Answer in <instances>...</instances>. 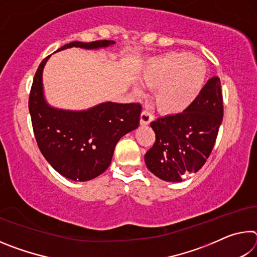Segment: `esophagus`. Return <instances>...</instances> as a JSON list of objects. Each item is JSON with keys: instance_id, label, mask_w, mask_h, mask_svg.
I'll use <instances>...</instances> for the list:
<instances>
[{"instance_id": "34e87169", "label": "esophagus", "mask_w": 257, "mask_h": 257, "mask_svg": "<svg viewBox=\"0 0 257 257\" xmlns=\"http://www.w3.org/2000/svg\"><path fill=\"white\" fill-rule=\"evenodd\" d=\"M153 119H154L153 115H152L149 111H143L141 114V124L142 125L150 124L152 121H153Z\"/></svg>"}]
</instances>
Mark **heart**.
<instances>
[{
    "label": "heart",
    "mask_w": 257,
    "mask_h": 257,
    "mask_svg": "<svg viewBox=\"0 0 257 257\" xmlns=\"http://www.w3.org/2000/svg\"><path fill=\"white\" fill-rule=\"evenodd\" d=\"M207 67L201 59L186 52H173L152 59L141 76L147 88L155 89V105L165 114L186 111L202 93ZM135 92L139 89L135 87Z\"/></svg>",
    "instance_id": "heart-1"
}]
</instances>
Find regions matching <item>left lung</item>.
Here are the masks:
<instances>
[{
  "mask_svg": "<svg viewBox=\"0 0 257 257\" xmlns=\"http://www.w3.org/2000/svg\"><path fill=\"white\" fill-rule=\"evenodd\" d=\"M223 119L219 77H212L202 93L182 113L165 115L151 123L155 143L145 154L149 170L169 182L197 172L210 156Z\"/></svg>",
  "mask_w": 257,
  "mask_h": 257,
  "instance_id": "left-lung-1",
  "label": "left lung"
}]
</instances>
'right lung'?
<instances>
[{
  "mask_svg": "<svg viewBox=\"0 0 257 257\" xmlns=\"http://www.w3.org/2000/svg\"><path fill=\"white\" fill-rule=\"evenodd\" d=\"M115 42H71L70 47L98 50ZM51 56V55H50ZM38 67L29 95V112L37 145L52 168L73 181H88L106 170L120 138L138 128L142 105L104 102L87 110L72 111L51 106L43 88V70Z\"/></svg>",
  "mask_w": 257,
  "mask_h": 257,
  "instance_id": "right-lung-1",
  "label": "right lung"
}]
</instances>
